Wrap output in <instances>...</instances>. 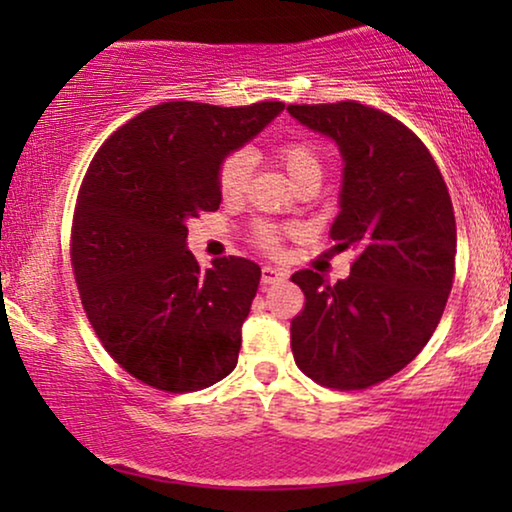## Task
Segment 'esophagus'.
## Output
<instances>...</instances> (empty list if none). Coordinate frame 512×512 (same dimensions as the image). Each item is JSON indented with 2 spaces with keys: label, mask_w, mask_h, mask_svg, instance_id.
I'll use <instances>...</instances> for the list:
<instances>
[{
  "label": "esophagus",
  "mask_w": 512,
  "mask_h": 512,
  "mask_svg": "<svg viewBox=\"0 0 512 512\" xmlns=\"http://www.w3.org/2000/svg\"><path fill=\"white\" fill-rule=\"evenodd\" d=\"M282 279H286V270L272 268V265H263V270H261V282H263V286H270V284H275V282H282Z\"/></svg>",
  "instance_id": "1"
}]
</instances>
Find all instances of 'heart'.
Here are the masks:
<instances>
[{"label": "heart", "mask_w": 512, "mask_h": 512, "mask_svg": "<svg viewBox=\"0 0 512 512\" xmlns=\"http://www.w3.org/2000/svg\"><path fill=\"white\" fill-rule=\"evenodd\" d=\"M272 156L298 186V191L300 188H319L321 177H324V156L310 139H284L272 149ZM251 172H254V160L249 151L235 149L226 153L216 167V184H219L221 198L226 202H240L249 191ZM251 242L263 254L277 256L282 251L284 228L270 221H256L251 226Z\"/></svg>", "instance_id": "b5f03b06"}]
</instances>
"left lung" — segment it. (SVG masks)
Returning a JSON list of instances; mask_svg holds the SVG:
<instances>
[{
    "mask_svg": "<svg viewBox=\"0 0 512 512\" xmlns=\"http://www.w3.org/2000/svg\"><path fill=\"white\" fill-rule=\"evenodd\" d=\"M307 128L335 139L345 160L338 249L352 275L328 284L314 270L291 282L305 307L291 321L296 366L321 387H375L422 352L452 291L457 223L450 193L422 139L370 104H289Z\"/></svg>",
    "mask_w": 512,
    "mask_h": 512,
    "instance_id": "1",
    "label": "left lung"
}]
</instances>
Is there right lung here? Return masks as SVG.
Returning a JSON list of instances; mask_svg holds the SVG:
<instances>
[{
	"mask_svg": "<svg viewBox=\"0 0 512 512\" xmlns=\"http://www.w3.org/2000/svg\"><path fill=\"white\" fill-rule=\"evenodd\" d=\"M284 102H163L90 160L72 219L74 279L111 359L167 394L212 387L237 366L261 268L223 256L202 270L186 221L221 205L216 167Z\"/></svg>",
	"mask_w": 512,
	"mask_h": 512,
	"instance_id": "right-lung-1",
	"label": "right lung"
}]
</instances>
